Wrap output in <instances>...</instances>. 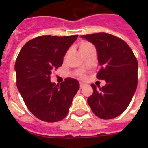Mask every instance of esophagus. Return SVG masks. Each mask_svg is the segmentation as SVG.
<instances>
[{
	"instance_id": "34e87169",
	"label": "esophagus",
	"mask_w": 148,
	"mask_h": 148,
	"mask_svg": "<svg viewBox=\"0 0 148 148\" xmlns=\"http://www.w3.org/2000/svg\"><path fill=\"white\" fill-rule=\"evenodd\" d=\"M84 85H85V84L82 83V82H80V88H83L84 87Z\"/></svg>"
}]
</instances>
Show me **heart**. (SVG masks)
Instances as JSON below:
<instances>
[{
	"mask_svg": "<svg viewBox=\"0 0 148 148\" xmlns=\"http://www.w3.org/2000/svg\"><path fill=\"white\" fill-rule=\"evenodd\" d=\"M90 47H92V45L88 41H81L79 43V51L81 53Z\"/></svg>",
	"mask_w": 148,
	"mask_h": 148,
	"instance_id": "1",
	"label": "heart"
}]
</instances>
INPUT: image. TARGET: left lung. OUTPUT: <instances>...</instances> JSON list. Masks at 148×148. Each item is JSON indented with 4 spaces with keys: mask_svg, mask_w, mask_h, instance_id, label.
<instances>
[{
    "mask_svg": "<svg viewBox=\"0 0 148 148\" xmlns=\"http://www.w3.org/2000/svg\"><path fill=\"white\" fill-rule=\"evenodd\" d=\"M96 47L100 71L97 77L106 84L97 89L91 84L93 94L88 103L96 116L111 119L126 110L138 86V64L131 48L125 41L110 34L81 35Z\"/></svg>",
    "mask_w": 148,
    "mask_h": 148,
    "instance_id": "obj_1",
    "label": "left lung"
}]
</instances>
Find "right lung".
<instances>
[{
    "instance_id": "1",
    "label": "right lung",
    "mask_w": 148,
    "mask_h": 148,
    "mask_svg": "<svg viewBox=\"0 0 148 148\" xmlns=\"http://www.w3.org/2000/svg\"><path fill=\"white\" fill-rule=\"evenodd\" d=\"M77 37L40 36L25 44L17 56V89L29 110L43 121L64 119L79 90L75 79L66 78L60 84L51 81V71L62 65L65 53Z\"/></svg>"
}]
</instances>
